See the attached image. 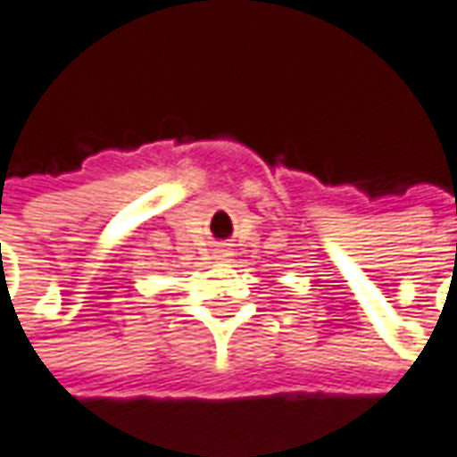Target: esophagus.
Segmentation results:
<instances>
[{
	"mask_svg": "<svg viewBox=\"0 0 457 457\" xmlns=\"http://www.w3.org/2000/svg\"><path fill=\"white\" fill-rule=\"evenodd\" d=\"M212 257H215V260L218 262H228L229 257H232V252L228 250V247H222V245H220L218 250H215V254H212Z\"/></svg>",
	"mask_w": 457,
	"mask_h": 457,
	"instance_id": "esophagus-1",
	"label": "esophagus"
}]
</instances>
